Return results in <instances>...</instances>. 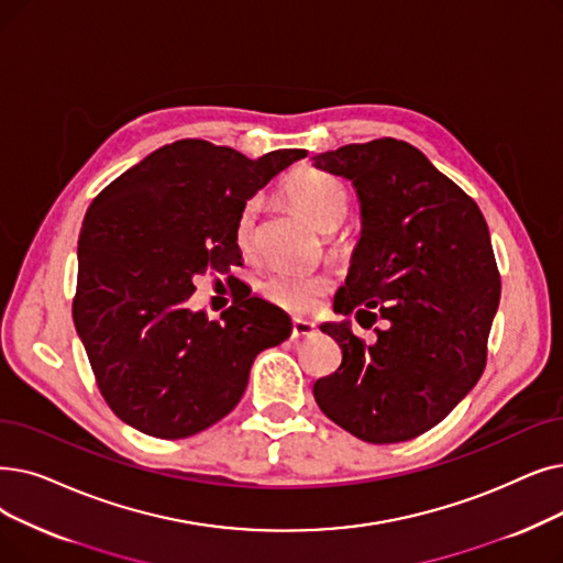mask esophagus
<instances>
[{"instance_id": "obj_1", "label": "esophagus", "mask_w": 563, "mask_h": 563, "mask_svg": "<svg viewBox=\"0 0 563 563\" xmlns=\"http://www.w3.org/2000/svg\"><path fill=\"white\" fill-rule=\"evenodd\" d=\"M314 331H317V327L308 320H299V317H297V320L291 322V338H297V340L310 338V335H314Z\"/></svg>"}]
</instances>
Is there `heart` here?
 <instances>
[{
    "mask_svg": "<svg viewBox=\"0 0 563 563\" xmlns=\"http://www.w3.org/2000/svg\"><path fill=\"white\" fill-rule=\"evenodd\" d=\"M287 200L322 232L338 228L347 213V190L335 177L320 169H299L285 184ZM234 241L243 253L255 251L257 243V202L243 205L234 223ZM262 295L291 312H310L327 295L329 278L322 274L276 272L262 280Z\"/></svg>",
    "mask_w": 563,
    "mask_h": 563,
    "instance_id": "heart-1",
    "label": "heart"
}]
</instances>
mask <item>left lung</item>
Wrapping results in <instances>:
<instances>
[{
	"label": "left lung",
	"mask_w": 563,
	"mask_h": 563,
	"mask_svg": "<svg viewBox=\"0 0 563 563\" xmlns=\"http://www.w3.org/2000/svg\"><path fill=\"white\" fill-rule=\"evenodd\" d=\"M314 167L354 184L361 239L324 324L340 368L312 394L327 417L371 444H398L449 417L485 371L501 283L478 205L417 150L382 137L314 156Z\"/></svg>",
	"instance_id": "1"
}]
</instances>
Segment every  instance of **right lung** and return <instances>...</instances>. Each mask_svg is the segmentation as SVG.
Listing matches in <instances>:
<instances>
[{"label":"right lung","mask_w":563,"mask_h":563,"mask_svg":"<svg viewBox=\"0 0 563 563\" xmlns=\"http://www.w3.org/2000/svg\"><path fill=\"white\" fill-rule=\"evenodd\" d=\"M306 156L278 150L251 161L179 140L96 195L78 239L73 322L121 421L158 439L198 434L236 407L255 356L289 338L287 312L251 289L232 291L221 322L190 310V295L198 276L241 264L239 211Z\"/></svg>","instance_id":"1"}]
</instances>
